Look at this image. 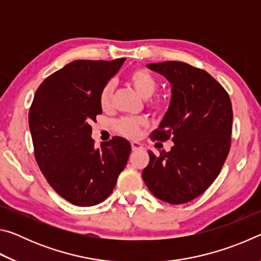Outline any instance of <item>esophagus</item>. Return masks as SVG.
<instances>
[{"mask_svg": "<svg viewBox=\"0 0 261 261\" xmlns=\"http://www.w3.org/2000/svg\"><path fill=\"white\" fill-rule=\"evenodd\" d=\"M131 148L132 151H140V149H143V145H141L140 143H138V141H131Z\"/></svg>", "mask_w": 261, "mask_h": 261, "instance_id": "1", "label": "esophagus"}]
</instances>
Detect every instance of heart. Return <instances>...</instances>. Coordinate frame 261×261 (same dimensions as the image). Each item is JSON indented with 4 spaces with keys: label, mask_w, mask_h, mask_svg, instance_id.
Listing matches in <instances>:
<instances>
[{
    "label": "heart",
    "mask_w": 261,
    "mask_h": 261,
    "mask_svg": "<svg viewBox=\"0 0 261 261\" xmlns=\"http://www.w3.org/2000/svg\"><path fill=\"white\" fill-rule=\"evenodd\" d=\"M130 83L132 87L135 88L137 93H138L141 98L148 99L154 94V92L158 88V82L153 74L147 71V70L139 69L136 70L135 72L131 73L130 76ZM113 94H114V83L108 82L102 87L100 92V106L103 110H109L112 108L113 105ZM152 108L159 109L161 108L162 102L159 100H154L149 103ZM146 125V121L141 117H123L121 120L116 122V130L120 132L121 135L129 137V138H135L138 136L140 129Z\"/></svg>",
    "instance_id": "heart-1"
}]
</instances>
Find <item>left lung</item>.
<instances>
[{
	"mask_svg": "<svg viewBox=\"0 0 261 261\" xmlns=\"http://www.w3.org/2000/svg\"><path fill=\"white\" fill-rule=\"evenodd\" d=\"M147 68L171 85L169 108L152 139H171L174 146L160 155L149 151L141 175L159 199L184 204L211 187L226 161L232 129L230 98L210 73L184 62L151 63Z\"/></svg>",
	"mask_w": 261,
	"mask_h": 261,
	"instance_id": "8db88e82",
	"label": "left lung"
}]
</instances>
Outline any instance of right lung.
<instances>
[{"label": "right lung", "mask_w": 261, "mask_h": 261, "mask_svg": "<svg viewBox=\"0 0 261 261\" xmlns=\"http://www.w3.org/2000/svg\"><path fill=\"white\" fill-rule=\"evenodd\" d=\"M124 61H73L41 83L30 108L38 166L56 193L76 206L107 199L129 159L131 145L122 137L101 148L91 138V122L102 114L100 92Z\"/></svg>", "instance_id": "1"}]
</instances>
